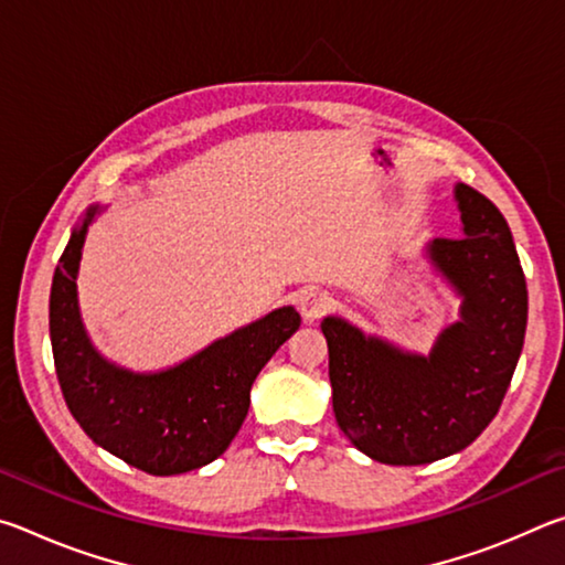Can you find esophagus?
I'll list each match as a JSON object with an SVG mask.
<instances>
[{
  "label": "esophagus",
  "mask_w": 565,
  "mask_h": 565,
  "mask_svg": "<svg viewBox=\"0 0 565 565\" xmlns=\"http://www.w3.org/2000/svg\"><path fill=\"white\" fill-rule=\"evenodd\" d=\"M299 311H301V319L303 323H313L319 321L323 313L329 311V299L319 291H309L306 296H301L299 301Z\"/></svg>",
  "instance_id": "34e87169"
}]
</instances>
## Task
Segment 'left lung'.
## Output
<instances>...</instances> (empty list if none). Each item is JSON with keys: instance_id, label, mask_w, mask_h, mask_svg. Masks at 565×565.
Masks as SVG:
<instances>
[{"instance_id": "8db88e82", "label": "left lung", "mask_w": 565, "mask_h": 565, "mask_svg": "<svg viewBox=\"0 0 565 565\" xmlns=\"http://www.w3.org/2000/svg\"><path fill=\"white\" fill-rule=\"evenodd\" d=\"M463 236L434 238L428 256L463 296L461 321L414 356L339 317L321 323L333 414L349 441L381 463H431L473 444L519 363L529 289L511 228L489 196L456 186Z\"/></svg>"}]
</instances>
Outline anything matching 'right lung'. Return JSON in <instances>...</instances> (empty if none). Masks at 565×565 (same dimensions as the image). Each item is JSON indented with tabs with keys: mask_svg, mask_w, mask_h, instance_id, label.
<instances>
[{
	"mask_svg": "<svg viewBox=\"0 0 565 565\" xmlns=\"http://www.w3.org/2000/svg\"><path fill=\"white\" fill-rule=\"evenodd\" d=\"M92 206L74 228L50 294V337L62 396L94 444L151 476H174L212 463L248 414L254 379L299 329L291 306L214 341L159 374H131L104 361L84 333L76 306V269Z\"/></svg>",
	"mask_w": 565,
	"mask_h": 565,
	"instance_id": "obj_1",
	"label": "right lung"
}]
</instances>
